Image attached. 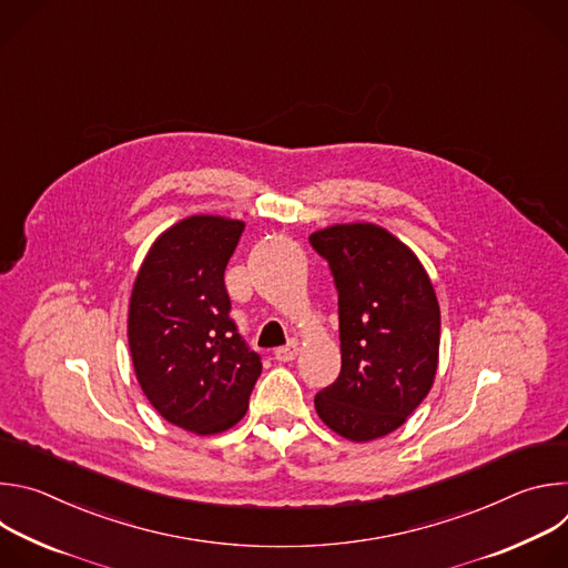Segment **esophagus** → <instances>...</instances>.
<instances>
[{
  "label": "esophagus",
  "mask_w": 568,
  "mask_h": 568,
  "mask_svg": "<svg viewBox=\"0 0 568 568\" xmlns=\"http://www.w3.org/2000/svg\"><path fill=\"white\" fill-rule=\"evenodd\" d=\"M296 353H298V344H296V342H290V344L276 348V351H274V357H276L278 362H292V359L296 357Z\"/></svg>",
  "instance_id": "obj_1"
}]
</instances>
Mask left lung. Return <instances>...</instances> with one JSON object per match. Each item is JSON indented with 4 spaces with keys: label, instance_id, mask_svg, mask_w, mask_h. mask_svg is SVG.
<instances>
[{
    "label": "left lung",
    "instance_id": "1",
    "mask_svg": "<svg viewBox=\"0 0 568 568\" xmlns=\"http://www.w3.org/2000/svg\"><path fill=\"white\" fill-rule=\"evenodd\" d=\"M339 296V377L314 397L318 418L366 443L404 425L438 368L440 307L434 285L397 237L375 224H335L310 235Z\"/></svg>",
    "mask_w": 568,
    "mask_h": 568
}]
</instances>
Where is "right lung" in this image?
<instances>
[{
	"instance_id": "1",
	"label": "right lung",
	"mask_w": 568,
	"mask_h": 568,
	"mask_svg": "<svg viewBox=\"0 0 568 568\" xmlns=\"http://www.w3.org/2000/svg\"><path fill=\"white\" fill-rule=\"evenodd\" d=\"M240 220L193 215L148 252L130 298L128 342L136 379L169 423L217 434L247 412L261 355L237 333L224 270Z\"/></svg>"
}]
</instances>
